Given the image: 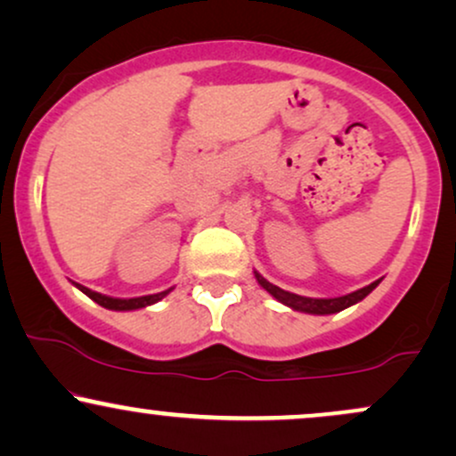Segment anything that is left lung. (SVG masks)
I'll list each match as a JSON object with an SVG mask.
<instances>
[{
  "label": "left lung",
  "mask_w": 456,
  "mask_h": 456,
  "mask_svg": "<svg viewBox=\"0 0 456 456\" xmlns=\"http://www.w3.org/2000/svg\"><path fill=\"white\" fill-rule=\"evenodd\" d=\"M255 276H257L259 285L264 287L270 296H274L276 300L282 302V305H287L289 308H294V311H300V313H311V315H330V313L343 311V308H347V306L355 305V302L364 300V297L369 296L370 291H373L375 287L381 282V279H379V281L370 282V285L362 287V289L352 291V294L341 296V297H306V296L291 294V291H285V289H281V287L272 285V282L265 281L259 272H255Z\"/></svg>",
  "instance_id": "left-lung-1"
}]
</instances>
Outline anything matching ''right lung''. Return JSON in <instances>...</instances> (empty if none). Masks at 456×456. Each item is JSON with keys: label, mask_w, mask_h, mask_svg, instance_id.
Segmentation results:
<instances>
[{"label": "right lung", "mask_w": 456, "mask_h": 456, "mask_svg": "<svg viewBox=\"0 0 456 456\" xmlns=\"http://www.w3.org/2000/svg\"><path fill=\"white\" fill-rule=\"evenodd\" d=\"M78 289L83 291L87 297H92L96 305H101L104 308H111V311H134V308H143V306H150L154 305V302H159L169 294L171 289L167 291H160V294H151V296H141V297H109V296H102V294H96V291L87 289V287L83 285H77Z\"/></svg>", "instance_id": "obj_1"}]
</instances>
